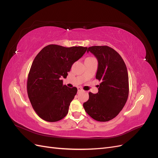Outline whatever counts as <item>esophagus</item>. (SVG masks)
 <instances>
[{"label": "esophagus", "instance_id": "obj_1", "mask_svg": "<svg viewBox=\"0 0 158 158\" xmlns=\"http://www.w3.org/2000/svg\"><path fill=\"white\" fill-rule=\"evenodd\" d=\"M82 89L80 87H78V92H82Z\"/></svg>", "mask_w": 158, "mask_h": 158}]
</instances>
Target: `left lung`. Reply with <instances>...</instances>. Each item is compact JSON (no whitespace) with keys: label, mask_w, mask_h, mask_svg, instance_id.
I'll return each mask as SVG.
<instances>
[{"label":"left lung","mask_w":158,"mask_h":158,"mask_svg":"<svg viewBox=\"0 0 158 158\" xmlns=\"http://www.w3.org/2000/svg\"><path fill=\"white\" fill-rule=\"evenodd\" d=\"M98 61L95 78L101 83L98 92L89 93V99L84 103L85 111L100 122L114 118L125 106L129 86L126 64L121 55L108 46H92L88 48Z\"/></svg>","instance_id":"obj_1"}]
</instances>
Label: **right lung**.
I'll list each match as a JSON object with an SVG mask.
<instances>
[{
  "mask_svg": "<svg viewBox=\"0 0 158 158\" xmlns=\"http://www.w3.org/2000/svg\"><path fill=\"white\" fill-rule=\"evenodd\" d=\"M87 47L49 45L37 55L28 74L27 92L31 106L40 118L48 122L63 118L77 93L76 87L63 85L72 66Z\"/></svg>",
  "mask_w": 158,
  "mask_h": 158,
  "instance_id": "1",
  "label": "right lung"
}]
</instances>
